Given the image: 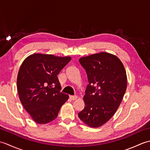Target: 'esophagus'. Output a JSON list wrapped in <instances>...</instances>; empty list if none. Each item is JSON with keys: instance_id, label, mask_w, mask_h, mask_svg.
Returning a JSON list of instances; mask_svg holds the SVG:
<instances>
[{"instance_id": "34e87169", "label": "esophagus", "mask_w": 150, "mask_h": 150, "mask_svg": "<svg viewBox=\"0 0 150 150\" xmlns=\"http://www.w3.org/2000/svg\"><path fill=\"white\" fill-rule=\"evenodd\" d=\"M69 98H71V100H76V99H77V98H78V97H77V96H76V95H70V96H69Z\"/></svg>"}]
</instances>
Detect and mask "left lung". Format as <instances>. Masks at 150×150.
Here are the masks:
<instances>
[{"label":"left lung","instance_id":"obj_1","mask_svg":"<svg viewBox=\"0 0 150 150\" xmlns=\"http://www.w3.org/2000/svg\"><path fill=\"white\" fill-rule=\"evenodd\" d=\"M79 62L89 84L85 107L78 116L89 126L97 128L109 120L120 106L127 88L126 73L119 59L106 52L82 57Z\"/></svg>","mask_w":150,"mask_h":150}]
</instances>
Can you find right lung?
Segmentation results:
<instances>
[{
  "label": "right lung",
  "instance_id": "1",
  "mask_svg": "<svg viewBox=\"0 0 150 150\" xmlns=\"http://www.w3.org/2000/svg\"><path fill=\"white\" fill-rule=\"evenodd\" d=\"M71 57L36 53L24 60L18 73L17 86L24 109L34 121L43 124L52 122L68 99L60 91L57 75Z\"/></svg>",
  "mask_w": 150,
  "mask_h": 150
}]
</instances>
